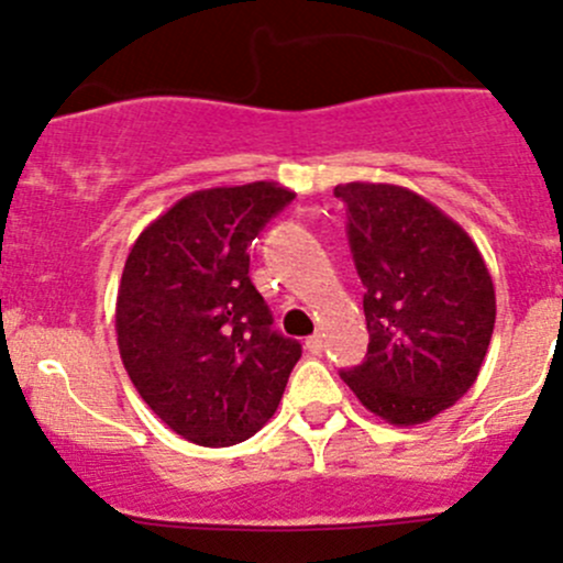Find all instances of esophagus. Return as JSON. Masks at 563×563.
<instances>
[{
  "mask_svg": "<svg viewBox=\"0 0 563 563\" xmlns=\"http://www.w3.org/2000/svg\"><path fill=\"white\" fill-rule=\"evenodd\" d=\"M305 349H308L310 354H321V352H324V335H321V332L310 335L308 341H305Z\"/></svg>",
  "mask_w": 563,
  "mask_h": 563,
  "instance_id": "34e87169",
  "label": "esophagus"
}]
</instances>
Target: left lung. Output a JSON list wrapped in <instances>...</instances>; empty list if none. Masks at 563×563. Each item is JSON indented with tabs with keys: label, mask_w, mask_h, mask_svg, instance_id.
I'll return each instance as SVG.
<instances>
[{
	"label": "left lung",
	"mask_w": 563,
	"mask_h": 563,
	"mask_svg": "<svg viewBox=\"0 0 563 563\" xmlns=\"http://www.w3.org/2000/svg\"><path fill=\"white\" fill-rule=\"evenodd\" d=\"M363 280L368 354L341 371L365 409L393 427L427 423L482 371L495 286L476 242L449 214L396 184H338Z\"/></svg>",
	"instance_id": "8db88e82"
}]
</instances>
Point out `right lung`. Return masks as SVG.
I'll use <instances>...</instances> for the list:
<instances>
[{
    "label": "right lung",
    "instance_id": "add662e5",
    "mask_svg": "<svg viewBox=\"0 0 563 563\" xmlns=\"http://www.w3.org/2000/svg\"><path fill=\"white\" fill-rule=\"evenodd\" d=\"M291 200L275 181L200 189L151 222L125 258L120 360L162 423L206 449L253 438L302 357L294 338L272 330L247 253Z\"/></svg>",
    "mask_w": 563,
    "mask_h": 563
}]
</instances>
